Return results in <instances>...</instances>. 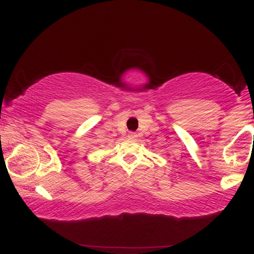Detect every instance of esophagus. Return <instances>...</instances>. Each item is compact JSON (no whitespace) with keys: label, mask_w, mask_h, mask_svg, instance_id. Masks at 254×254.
<instances>
[{"label":"esophagus","mask_w":254,"mask_h":254,"mask_svg":"<svg viewBox=\"0 0 254 254\" xmlns=\"http://www.w3.org/2000/svg\"><path fill=\"white\" fill-rule=\"evenodd\" d=\"M127 137H129L130 139H135V138H137V133L136 132H129Z\"/></svg>","instance_id":"esophagus-1"}]
</instances>
